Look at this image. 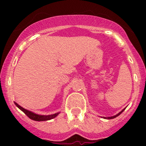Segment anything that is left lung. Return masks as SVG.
Here are the masks:
<instances>
[{"label":"left lung","mask_w":146,"mask_h":146,"mask_svg":"<svg viewBox=\"0 0 146 146\" xmlns=\"http://www.w3.org/2000/svg\"><path fill=\"white\" fill-rule=\"evenodd\" d=\"M124 110H125V109H124ZM122 110V111H121V112H119V114H117V115L114 116V117H107V119H114V118H115V117H118V116H119V115H120V114H121V113H122V111H123V110Z\"/></svg>","instance_id":"1"}]
</instances>
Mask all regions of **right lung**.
I'll use <instances>...</instances> for the list:
<instances>
[{"instance_id":"right-lung-1","label":"right lung","mask_w":146,"mask_h":146,"mask_svg":"<svg viewBox=\"0 0 146 146\" xmlns=\"http://www.w3.org/2000/svg\"><path fill=\"white\" fill-rule=\"evenodd\" d=\"M15 105L17 106V107H18V108L20 109V110H22V111H23V112H24L25 114L26 115H27L29 119H32V120H35V121H40L50 120V119H52L55 118V117H56V116L58 114V113H56V114H51V115H47V116L39 115V114H35V113L32 112V111H28V110H25V109L23 108V107H20V106L18 104H17V103L15 102Z\"/></svg>"}]
</instances>
